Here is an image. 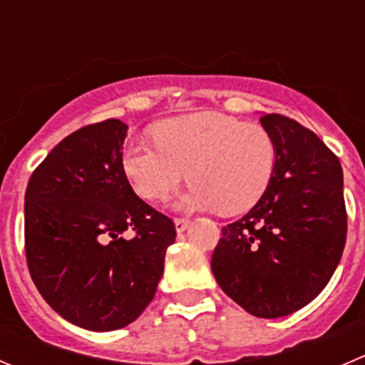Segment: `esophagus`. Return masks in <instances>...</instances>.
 <instances>
[{"label": "esophagus", "mask_w": 365, "mask_h": 365, "mask_svg": "<svg viewBox=\"0 0 365 365\" xmlns=\"http://www.w3.org/2000/svg\"><path fill=\"white\" fill-rule=\"evenodd\" d=\"M175 229H177V232H182V231H186V229H188V225H190V220L188 218H175Z\"/></svg>", "instance_id": "esophagus-1"}]
</instances>
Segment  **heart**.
I'll return each instance as SVG.
<instances>
[{
    "label": "heart",
    "mask_w": 365,
    "mask_h": 365,
    "mask_svg": "<svg viewBox=\"0 0 365 365\" xmlns=\"http://www.w3.org/2000/svg\"><path fill=\"white\" fill-rule=\"evenodd\" d=\"M152 136L155 145L133 141L121 154L125 177L147 200L172 195L188 170L192 188L180 207L237 215L251 210L272 179L276 143L258 123L195 113L161 121Z\"/></svg>",
    "instance_id": "heart-1"
}]
</instances>
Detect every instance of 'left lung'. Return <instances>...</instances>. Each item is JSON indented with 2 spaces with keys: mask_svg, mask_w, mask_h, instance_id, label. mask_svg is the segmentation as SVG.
I'll list each match as a JSON object with an SVG mask.
<instances>
[{
  "mask_svg": "<svg viewBox=\"0 0 365 365\" xmlns=\"http://www.w3.org/2000/svg\"><path fill=\"white\" fill-rule=\"evenodd\" d=\"M276 166L262 199L222 227L211 270L220 289L251 315L284 317L321 294L342 258L348 231L339 158L312 130L263 114Z\"/></svg>",
  "mask_w": 365,
  "mask_h": 365,
  "instance_id": "obj_1",
  "label": "left lung"
}]
</instances>
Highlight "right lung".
<instances>
[{
    "instance_id": "right-lung-1",
    "label": "right lung",
    "mask_w": 365,
    "mask_h": 365,
    "mask_svg": "<svg viewBox=\"0 0 365 365\" xmlns=\"http://www.w3.org/2000/svg\"><path fill=\"white\" fill-rule=\"evenodd\" d=\"M127 128L110 118L69 134L34 170L24 193L30 276L61 317L91 331L120 329L143 314L177 235L125 177Z\"/></svg>"
}]
</instances>
